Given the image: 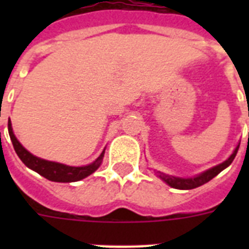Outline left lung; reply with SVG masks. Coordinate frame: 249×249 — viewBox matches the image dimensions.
<instances>
[{"instance_id":"obj_1","label":"left lung","mask_w":249,"mask_h":249,"mask_svg":"<svg viewBox=\"0 0 249 249\" xmlns=\"http://www.w3.org/2000/svg\"><path fill=\"white\" fill-rule=\"evenodd\" d=\"M238 148L239 146H236V148L234 150L230 158L228 160H225L224 163L218 164V165L213 166L211 169L205 170L203 173L197 174L196 177H191V178H179V177H173V176H168L165 173H161V172H156L158 174V177L161 178L165 183L170 186V187H173V189H178V190H191L195 189V187H199V186L204 185L207 182H209L212 178H214L218 173H221L225 168H228L230 164L232 163V160L235 159L236 152H238Z\"/></svg>"}]
</instances>
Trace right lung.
Instances as JSON below:
<instances>
[{"instance_id":"right-lung-1","label":"right lung","mask_w":249,"mask_h":249,"mask_svg":"<svg viewBox=\"0 0 249 249\" xmlns=\"http://www.w3.org/2000/svg\"><path fill=\"white\" fill-rule=\"evenodd\" d=\"M9 134L10 140L13 142L14 150L17 152V155L20 158V160L25 165L28 166L29 169L35 170L38 174H41L42 177H45L49 181L54 182H76L83 179V178L88 177L91 173H94L95 170L99 168L103 156H105V151L102 152L101 156L98 158L95 161H93L89 165L85 166H70L64 165V164L55 163V161H49V160H44L37 158V156L32 155L31 152L27 151L20 142L17 140V137L14 136L13 128H11V123L9 120Z\"/></svg>"}]
</instances>
